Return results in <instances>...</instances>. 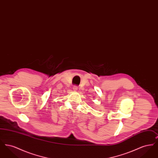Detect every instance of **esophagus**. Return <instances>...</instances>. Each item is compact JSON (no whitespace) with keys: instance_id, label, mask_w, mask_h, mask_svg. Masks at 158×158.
<instances>
[{"instance_id":"esophagus-1","label":"esophagus","mask_w":158,"mask_h":158,"mask_svg":"<svg viewBox=\"0 0 158 158\" xmlns=\"http://www.w3.org/2000/svg\"><path fill=\"white\" fill-rule=\"evenodd\" d=\"M73 90H75V91H76L77 89V87L76 86H74L73 87Z\"/></svg>"}]
</instances>
